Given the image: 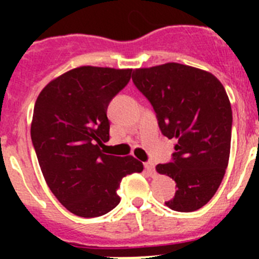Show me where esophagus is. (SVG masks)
<instances>
[{
	"instance_id": "esophagus-1",
	"label": "esophagus",
	"mask_w": 259,
	"mask_h": 259,
	"mask_svg": "<svg viewBox=\"0 0 259 259\" xmlns=\"http://www.w3.org/2000/svg\"><path fill=\"white\" fill-rule=\"evenodd\" d=\"M144 167H145L146 172L149 174V175H154L155 168H154V163H153V162H145V163H144Z\"/></svg>"
}]
</instances>
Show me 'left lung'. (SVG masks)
Returning a JSON list of instances; mask_svg holds the SVG:
<instances>
[{
  "mask_svg": "<svg viewBox=\"0 0 259 259\" xmlns=\"http://www.w3.org/2000/svg\"><path fill=\"white\" fill-rule=\"evenodd\" d=\"M132 81L152 104L162 135L178 140L171 162L155 167L178 188L166 206L201 209L218 191L230 159L232 109L226 89L207 71L180 63L137 68Z\"/></svg>",
  "mask_w": 259,
  "mask_h": 259,
  "instance_id": "8db88e82",
  "label": "left lung"
}]
</instances>
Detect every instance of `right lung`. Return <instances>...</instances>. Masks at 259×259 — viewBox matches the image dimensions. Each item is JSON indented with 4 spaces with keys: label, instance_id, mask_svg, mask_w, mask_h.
<instances>
[{
    "label": "right lung",
    "instance_id": "obj_1",
    "mask_svg": "<svg viewBox=\"0 0 259 259\" xmlns=\"http://www.w3.org/2000/svg\"><path fill=\"white\" fill-rule=\"evenodd\" d=\"M131 74L130 68L83 66L52 80L36 100L31 139L38 164L57 200L77 217L113 210L123 178L144 168L132 155L100 149L110 139L107 106Z\"/></svg>",
    "mask_w": 259,
    "mask_h": 259
}]
</instances>
